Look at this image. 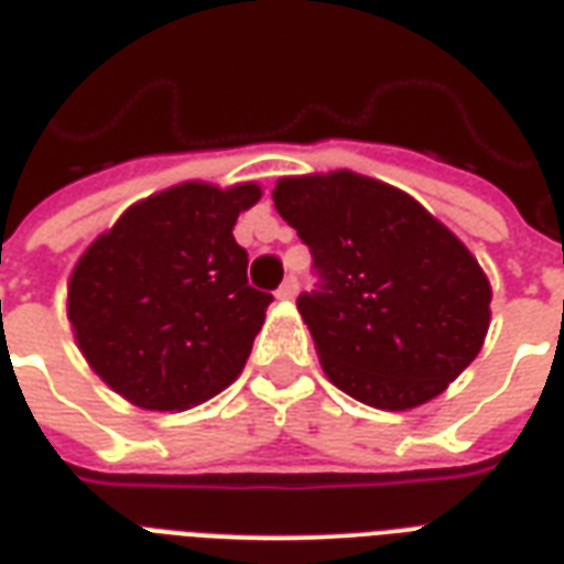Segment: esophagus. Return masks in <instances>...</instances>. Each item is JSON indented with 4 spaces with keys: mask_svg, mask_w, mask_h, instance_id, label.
Masks as SVG:
<instances>
[{
    "mask_svg": "<svg viewBox=\"0 0 564 564\" xmlns=\"http://www.w3.org/2000/svg\"><path fill=\"white\" fill-rule=\"evenodd\" d=\"M295 292H299V281H295V278H286V281L281 283V290L274 292V295L281 301H292L295 299Z\"/></svg>",
    "mask_w": 564,
    "mask_h": 564,
    "instance_id": "esophagus-1",
    "label": "esophagus"
}]
</instances>
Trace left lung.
Here are the masks:
<instances>
[{"label":"left lung","instance_id":"1","mask_svg":"<svg viewBox=\"0 0 564 564\" xmlns=\"http://www.w3.org/2000/svg\"><path fill=\"white\" fill-rule=\"evenodd\" d=\"M272 198L313 254L318 286L299 313L330 383L392 412L445 392L489 330L471 251L412 195L357 172L281 178Z\"/></svg>","mask_w":564,"mask_h":564}]
</instances>
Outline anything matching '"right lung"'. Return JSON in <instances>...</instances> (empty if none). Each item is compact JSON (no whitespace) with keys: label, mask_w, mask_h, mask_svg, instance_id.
<instances>
[{"label":"right lung","mask_w":564,"mask_h":564,"mask_svg":"<svg viewBox=\"0 0 564 564\" xmlns=\"http://www.w3.org/2000/svg\"><path fill=\"white\" fill-rule=\"evenodd\" d=\"M257 184L202 181L131 204L75 263L66 316L90 369L143 410L181 412L246 366L269 292L248 286L237 216Z\"/></svg>","instance_id":"obj_1"}]
</instances>
